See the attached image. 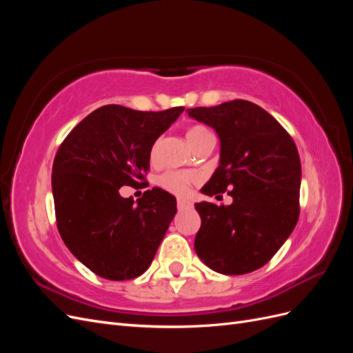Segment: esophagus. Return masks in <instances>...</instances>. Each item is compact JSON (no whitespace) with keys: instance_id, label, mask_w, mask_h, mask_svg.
Returning <instances> with one entry per match:
<instances>
[{"instance_id":"esophagus-1","label":"esophagus","mask_w":353,"mask_h":353,"mask_svg":"<svg viewBox=\"0 0 353 353\" xmlns=\"http://www.w3.org/2000/svg\"><path fill=\"white\" fill-rule=\"evenodd\" d=\"M176 205H178V209H188V208L193 206V203L185 200V199H181V197H179V199L176 200Z\"/></svg>"}]
</instances>
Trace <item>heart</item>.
Masks as SVG:
<instances>
[{"label": "heart", "instance_id": "b5f03b06", "mask_svg": "<svg viewBox=\"0 0 353 353\" xmlns=\"http://www.w3.org/2000/svg\"><path fill=\"white\" fill-rule=\"evenodd\" d=\"M212 137L210 132L206 130L205 126L200 125H194L191 126L190 130L187 131V140L190 143V145L196 148L200 143H203L206 138ZM157 152H159V141L153 144L152 147V159L157 157ZM196 181V176L191 174H181V172H166L159 179V184L162 185L165 190L170 191L174 194H185L190 185L193 184Z\"/></svg>", "mask_w": 353, "mask_h": 353}]
</instances>
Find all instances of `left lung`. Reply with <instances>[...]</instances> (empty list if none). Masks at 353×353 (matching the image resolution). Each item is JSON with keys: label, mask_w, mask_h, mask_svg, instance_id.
Returning <instances> with one entry per match:
<instances>
[{"label": "left lung", "mask_w": 353, "mask_h": 353, "mask_svg": "<svg viewBox=\"0 0 353 353\" xmlns=\"http://www.w3.org/2000/svg\"><path fill=\"white\" fill-rule=\"evenodd\" d=\"M219 138V166L200 190L230 191L232 203H196L201 227L194 249L223 275L259 270L280 250L299 219L302 166L294 141L258 104L232 100L187 110Z\"/></svg>", "instance_id": "obj_1"}]
</instances>
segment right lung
I'll use <instances>...</instances> for the list:
<instances>
[{
  "mask_svg": "<svg viewBox=\"0 0 353 353\" xmlns=\"http://www.w3.org/2000/svg\"><path fill=\"white\" fill-rule=\"evenodd\" d=\"M183 112L103 105L59 148L51 176L57 228L74 258L101 279L131 280L153 262L176 213V199L154 187L134 205L119 190L140 184L153 144Z\"/></svg>",
  "mask_w": 353,
  "mask_h": 353,
  "instance_id": "1",
  "label": "right lung"
}]
</instances>
